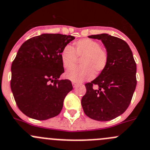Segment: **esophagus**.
Masks as SVG:
<instances>
[{"label":"esophagus","instance_id":"34e87169","mask_svg":"<svg viewBox=\"0 0 150 150\" xmlns=\"http://www.w3.org/2000/svg\"><path fill=\"white\" fill-rule=\"evenodd\" d=\"M72 86H73L74 88H75V87H76L77 86H78V83H77V82H75V81H72Z\"/></svg>","mask_w":150,"mask_h":150}]
</instances>
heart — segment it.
I'll return each mask as SVG.
<instances>
[{"instance_id": "b5f03b06", "label": "heart", "mask_w": 150, "mask_h": 150, "mask_svg": "<svg viewBox=\"0 0 150 150\" xmlns=\"http://www.w3.org/2000/svg\"><path fill=\"white\" fill-rule=\"evenodd\" d=\"M78 59L81 66L67 71L66 77L75 82H82L91 79L94 74L100 75L107 67L108 56L98 42L86 38L75 42L72 47L65 46L61 52L62 65L67 69L75 66Z\"/></svg>"}]
</instances>
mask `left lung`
I'll list each match as a JSON object with an SVG mask.
<instances>
[{"mask_svg": "<svg viewBox=\"0 0 150 150\" xmlns=\"http://www.w3.org/2000/svg\"><path fill=\"white\" fill-rule=\"evenodd\" d=\"M100 40L107 50L105 69L97 78L85 84L86 92L81 105L86 115L97 121H110L128 108L136 83V64L130 47L124 40L107 33L91 35ZM94 85L98 87L97 90Z\"/></svg>", "mask_w": 150, "mask_h": 150, "instance_id": "obj_1", "label": "left lung"}]
</instances>
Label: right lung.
Here are the masks:
<instances>
[{"label": "right lung", "mask_w": 150, "mask_h": 150, "mask_svg": "<svg viewBox=\"0 0 150 150\" xmlns=\"http://www.w3.org/2000/svg\"><path fill=\"white\" fill-rule=\"evenodd\" d=\"M74 39L43 33L20 47L11 64V89L17 107L27 117L45 120L60 114L65 97L72 90L69 80H58L64 72L61 52Z\"/></svg>", "instance_id": "1"}]
</instances>
